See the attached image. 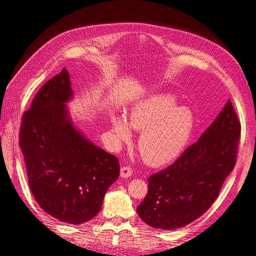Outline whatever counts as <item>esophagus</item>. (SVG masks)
I'll return each instance as SVG.
<instances>
[{
	"instance_id": "esophagus-1",
	"label": "esophagus",
	"mask_w": 256,
	"mask_h": 256,
	"mask_svg": "<svg viewBox=\"0 0 256 256\" xmlns=\"http://www.w3.org/2000/svg\"><path fill=\"white\" fill-rule=\"evenodd\" d=\"M132 175V170L129 166H122L120 168V177L122 178H128Z\"/></svg>"
}]
</instances>
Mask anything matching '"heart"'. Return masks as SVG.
<instances>
[{
    "mask_svg": "<svg viewBox=\"0 0 256 256\" xmlns=\"http://www.w3.org/2000/svg\"><path fill=\"white\" fill-rule=\"evenodd\" d=\"M132 128L142 131L138 147L146 164L162 166L174 161L187 147L194 129V116L186 106H177L171 94H156L138 102L129 120L111 116V136L116 147L132 140Z\"/></svg>",
    "mask_w": 256,
    "mask_h": 256,
    "instance_id": "heart-1",
    "label": "heart"
}]
</instances>
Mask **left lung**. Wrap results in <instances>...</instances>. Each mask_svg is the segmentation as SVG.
<instances>
[{"label":"left lung","instance_id":"1","mask_svg":"<svg viewBox=\"0 0 256 256\" xmlns=\"http://www.w3.org/2000/svg\"><path fill=\"white\" fill-rule=\"evenodd\" d=\"M240 122L230 100L198 141L172 166L152 175L148 192L138 206L150 226L175 230L188 226L212 206L236 164Z\"/></svg>","mask_w":256,"mask_h":256}]
</instances>
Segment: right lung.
Returning a JSON list of instances; mask_svg holds the SVG:
<instances>
[{"label": "right lung", "mask_w": 256, "mask_h": 256, "mask_svg": "<svg viewBox=\"0 0 256 256\" xmlns=\"http://www.w3.org/2000/svg\"><path fill=\"white\" fill-rule=\"evenodd\" d=\"M74 90L66 68L42 85L23 114L20 147L30 191L60 222L81 224L99 212L120 176L118 158L76 128L66 104Z\"/></svg>", "instance_id": "right-lung-1"}]
</instances>
